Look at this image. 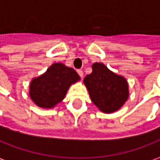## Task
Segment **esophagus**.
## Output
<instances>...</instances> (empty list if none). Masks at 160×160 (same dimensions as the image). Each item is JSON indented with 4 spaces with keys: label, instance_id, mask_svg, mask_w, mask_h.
<instances>
[{
    "label": "esophagus",
    "instance_id": "obj_1",
    "mask_svg": "<svg viewBox=\"0 0 160 160\" xmlns=\"http://www.w3.org/2000/svg\"><path fill=\"white\" fill-rule=\"evenodd\" d=\"M77 72H78V74L80 75V78H82V77H83L84 73H83V71H82V70L79 69V70H77Z\"/></svg>",
    "mask_w": 160,
    "mask_h": 160
}]
</instances>
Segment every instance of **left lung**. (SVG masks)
<instances>
[{"label": "left lung", "mask_w": 160, "mask_h": 160, "mask_svg": "<svg viewBox=\"0 0 160 160\" xmlns=\"http://www.w3.org/2000/svg\"><path fill=\"white\" fill-rule=\"evenodd\" d=\"M92 68V72L84 79L92 101L106 113L119 110L129 96L126 79L110 71L102 63H94Z\"/></svg>", "instance_id": "obj_1"}]
</instances>
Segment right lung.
Returning <instances> with one entry per match:
<instances>
[{"instance_id": "add662e5", "label": "right lung", "mask_w": 160, "mask_h": 160, "mask_svg": "<svg viewBox=\"0 0 160 160\" xmlns=\"http://www.w3.org/2000/svg\"><path fill=\"white\" fill-rule=\"evenodd\" d=\"M80 80L74 70L62 63H54L45 73L34 78L29 94L38 107L52 108L64 99L69 87Z\"/></svg>"}]
</instances>
